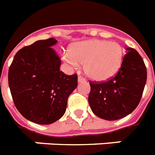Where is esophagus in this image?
Listing matches in <instances>:
<instances>
[{"label":"esophagus","instance_id":"34e87169","mask_svg":"<svg viewBox=\"0 0 155 155\" xmlns=\"http://www.w3.org/2000/svg\"><path fill=\"white\" fill-rule=\"evenodd\" d=\"M78 82H82V81H85V78H82L81 76H78Z\"/></svg>","mask_w":155,"mask_h":155}]
</instances>
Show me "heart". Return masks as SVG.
Segmentation results:
<instances>
[{
    "mask_svg": "<svg viewBox=\"0 0 155 155\" xmlns=\"http://www.w3.org/2000/svg\"><path fill=\"white\" fill-rule=\"evenodd\" d=\"M124 57V51L120 43L103 39L77 43L63 54L64 60L74 68L85 64V74L96 81H105L116 76Z\"/></svg>",
    "mask_w": 155,
    "mask_h": 155,
    "instance_id": "1",
    "label": "heart"
}]
</instances>
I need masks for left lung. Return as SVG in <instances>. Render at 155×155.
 Wrapping results in <instances>:
<instances>
[{"label": "left lung", "instance_id": "8db88e82", "mask_svg": "<svg viewBox=\"0 0 155 155\" xmlns=\"http://www.w3.org/2000/svg\"><path fill=\"white\" fill-rule=\"evenodd\" d=\"M119 72L107 81H89V104L94 114L106 120L124 118L140 102L147 82V67L136 50L127 47Z\"/></svg>", "mask_w": 155, "mask_h": 155}]
</instances>
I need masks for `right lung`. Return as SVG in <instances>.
<instances>
[{"mask_svg":"<svg viewBox=\"0 0 155 155\" xmlns=\"http://www.w3.org/2000/svg\"><path fill=\"white\" fill-rule=\"evenodd\" d=\"M57 40H38L20 49L8 70V85L16 108L27 120L51 124L66 112L78 75L60 71L61 60L52 49Z\"/></svg>","mask_w":155,"mask_h":155,"instance_id":"right-lung-1","label":"right lung"}]
</instances>
